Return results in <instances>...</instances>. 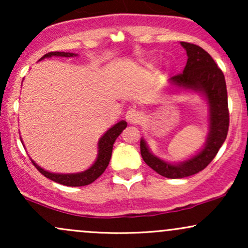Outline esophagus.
Wrapping results in <instances>:
<instances>
[{
	"label": "esophagus",
	"instance_id": "esophagus-1",
	"mask_svg": "<svg viewBox=\"0 0 248 248\" xmlns=\"http://www.w3.org/2000/svg\"><path fill=\"white\" fill-rule=\"evenodd\" d=\"M126 120L130 124H139L141 120V113L136 108H129L126 113Z\"/></svg>",
	"mask_w": 248,
	"mask_h": 248
}]
</instances>
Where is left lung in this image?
<instances>
[{"label":"left lung","instance_id":"left-lung-1","mask_svg":"<svg viewBox=\"0 0 248 248\" xmlns=\"http://www.w3.org/2000/svg\"><path fill=\"white\" fill-rule=\"evenodd\" d=\"M186 51L187 62L183 73L169 79L170 85L183 90L202 93L209 105L210 130L205 146L189 160L172 164L153 155L146 141L141 139L140 148L143 161L167 178H183L195 175L209 166L226 140L230 115L227 106V90L224 73L212 57L198 45L181 42Z\"/></svg>","mask_w":248,"mask_h":248}]
</instances>
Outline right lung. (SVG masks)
I'll return each instance as SVG.
<instances>
[{
	"instance_id": "add662e5",
	"label": "right lung",
	"mask_w": 248,
	"mask_h": 248,
	"mask_svg": "<svg viewBox=\"0 0 248 248\" xmlns=\"http://www.w3.org/2000/svg\"><path fill=\"white\" fill-rule=\"evenodd\" d=\"M76 57V53H70V52H49L46 55L42 57L39 61L44 58H49V57ZM127 127V122L124 120H121L118 124H115L114 126L107 130L104 135L101 136L100 140L98 142V157L94 163L92 164V167L88 168L87 170L81 172L77 173H53L50 171H46L43 168H41L38 164L35 163L32 160L31 162L33 163V166L37 168L39 172L42 175H44L45 177L51 179V181L56 182V183L62 184V186H88V184L93 183L99 176L102 175V172L106 170V168L109 163L110 156H112V150H113V144L118 136L122 133V130ZM22 141V140H21Z\"/></svg>"
}]
</instances>
